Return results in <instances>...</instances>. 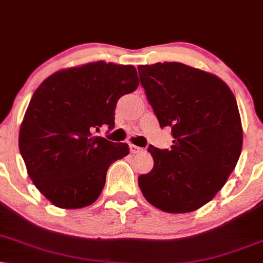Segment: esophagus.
<instances>
[{
	"label": "esophagus",
	"mask_w": 263,
	"mask_h": 263,
	"mask_svg": "<svg viewBox=\"0 0 263 263\" xmlns=\"http://www.w3.org/2000/svg\"><path fill=\"white\" fill-rule=\"evenodd\" d=\"M143 151V148L138 147V145H135V144H129V152L132 153V154H137V153H141Z\"/></svg>",
	"instance_id": "obj_1"
}]
</instances>
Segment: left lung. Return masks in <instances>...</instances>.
<instances>
[{"label":"left lung","mask_w":263,"mask_h":263,"mask_svg":"<svg viewBox=\"0 0 263 263\" xmlns=\"http://www.w3.org/2000/svg\"><path fill=\"white\" fill-rule=\"evenodd\" d=\"M160 127L170 126L171 149L148 148L154 160L138 185L153 206L170 214L200 209L234 170L242 147L233 92L211 72L177 62L138 66Z\"/></svg>","instance_id":"1"}]
</instances>
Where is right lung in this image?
Listing matches in <instances>:
<instances>
[{"instance_id":"1","label":"right lung","mask_w":263,"mask_h":263,"mask_svg":"<svg viewBox=\"0 0 263 263\" xmlns=\"http://www.w3.org/2000/svg\"><path fill=\"white\" fill-rule=\"evenodd\" d=\"M139 81L134 65L103 61L59 70L39 86L19 131V151L40 193L61 209L97 200L112 162L128 144L93 136L115 125L119 98Z\"/></svg>"}]
</instances>
